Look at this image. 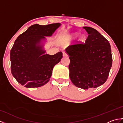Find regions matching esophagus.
I'll list each match as a JSON object with an SVG mask.
<instances>
[{"mask_svg":"<svg viewBox=\"0 0 123 123\" xmlns=\"http://www.w3.org/2000/svg\"><path fill=\"white\" fill-rule=\"evenodd\" d=\"M63 56H64V57H67V56H68V55H67V54L65 52H63Z\"/></svg>","mask_w":123,"mask_h":123,"instance_id":"34e87169","label":"esophagus"}]
</instances>
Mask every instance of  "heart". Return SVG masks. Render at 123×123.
I'll use <instances>...</instances> for the list:
<instances>
[{
  "mask_svg": "<svg viewBox=\"0 0 123 123\" xmlns=\"http://www.w3.org/2000/svg\"><path fill=\"white\" fill-rule=\"evenodd\" d=\"M78 35V33H74L70 34V37L71 38L74 39V38H75L76 37H77ZM85 36L83 35H82L80 36L79 38V40L78 41L80 42H83L85 41Z\"/></svg>",
  "mask_w": 123,
  "mask_h": 123,
  "instance_id": "heart-1",
  "label": "heart"
}]
</instances>
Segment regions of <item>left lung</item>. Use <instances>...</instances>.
I'll return each mask as SVG.
<instances>
[{"label": "left lung", "instance_id": "1", "mask_svg": "<svg viewBox=\"0 0 123 123\" xmlns=\"http://www.w3.org/2000/svg\"><path fill=\"white\" fill-rule=\"evenodd\" d=\"M83 28L89 34L85 43L70 45L66 52L70 60V80L76 87L88 89L106 81L113 58L109 42L94 28Z\"/></svg>", "mask_w": 123, "mask_h": 123}]
</instances>
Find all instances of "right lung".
Returning <instances> with one entry per match:
<instances>
[{
  "label": "right lung",
  "instance_id": "right-lung-1",
  "mask_svg": "<svg viewBox=\"0 0 123 123\" xmlns=\"http://www.w3.org/2000/svg\"><path fill=\"white\" fill-rule=\"evenodd\" d=\"M61 24H34L15 41L10 53L13 77L26 88H36L49 82L53 67L61 61L62 53L51 55L44 49L45 36H51Z\"/></svg>",
  "mask_w": 123,
  "mask_h": 123
}]
</instances>
